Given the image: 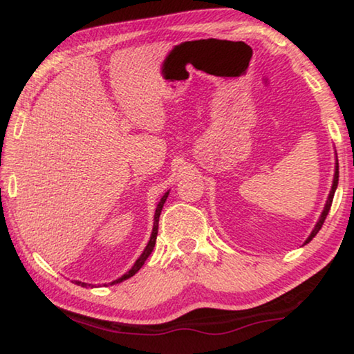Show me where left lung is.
<instances>
[{"instance_id":"8db88e82","label":"left lung","mask_w":354,"mask_h":354,"mask_svg":"<svg viewBox=\"0 0 354 354\" xmlns=\"http://www.w3.org/2000/svg\"><path fill=\"white\" fill-rule=\"evenodd\" d=\"M337 183H339V162H337V166H335V174H334V183H333V189H330V193H329V198H328V203H326V207H324V210H323V214H322V216H319V220H318V223H317V226H315V230L312 231V234H310V237L307 239L306 241V243H308L310 241H312V239L317 236L318 234V231L322 230V226H323V223H324V220H326V216H328V214H329V210H330V204H333V199H334V193H335V188H337Z\"/></svg>"}]
</instances>
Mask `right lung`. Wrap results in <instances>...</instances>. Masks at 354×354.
<instances>
[{"mask_svg":"<svg viewBox=\"0 0 354 354\" xmlns=\"http://www.w3.org/2000/svg\"><path fill=\"white\" fill-rule=\"evenodd\" d=\"M167 194H169V192H167L165 196H162L161 198V201H160V204H158V207H156V210H155V223H153V231H151V237H150V241H149V243H147V247H145V250H144V253L140 254L139 257V259L136 261L134 263V266L131 269H129L127 274L124 275H122L120 279H117V280H113L111 285H113V283H120V281H123V280H127V279H129V277H133L136 272H138L140 268H142L144 266V263H145V259L150 257V253H151V250H153V247H155V242H156V236H158V221H160V215H161V209H162V205H165V203H166V198H167ZM75 283L77 285H80V286H86V283H80V281H75Z\"/></svg>","mask_w":354,"mask_h":354,"instance_id":"1","label":"right lung"}]
</instances>
